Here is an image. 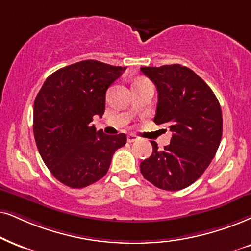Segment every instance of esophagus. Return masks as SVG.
<instances>
[{"mask_svg": "<svg viewBox=\"0 0 251 251\" xmlns=\"http://www.w3.org/2000/svg\"><path fill=\"white\" fill-rule=\"evenodd\" d=\"M136 140H139V136H136L135 134H128L127 135V141L128 142H134Z\"/></svg>", "mask_w": 251, "mask_h": 251, "instance_id": "1", "label": "esophagus"}]
</instances>
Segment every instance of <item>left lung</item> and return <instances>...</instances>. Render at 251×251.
<instances>
[{"label": "left lung", "mask_w": 251, "mask_h": 251, "mask_svg": "<svg viewBox=\"0 0 251 251\" xmlns=\"http://www.w3.org/2000/svg\"><path fill=\"white\" fill-rule=\"evenodd\" d=\"M157 89L154 122L173 132L170 145L140 163L142 176L158 189L188 188L210 166L223 136V113L212 89L195 72L180 65L141 67Z\"/></svg>", "instance_id": "left-lung-1"}]
</instances>
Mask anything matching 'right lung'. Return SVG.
Returning a JSON list of instances; mask_svg holds the SVG:
<instances>
[{"instance_id":"1","label":"right lung","mask_w":251,"mask_h":251,"mask_svg":"<svg viewBox=\"0 0 251 251\" xmlns=\"http://www.w3.org/2000/svg\"><path fill=\"white\" fill-rule=\"evenodd\" d=\"M125 71L85 60L46 78L33 105V134L44 163L73 189L90 185L109 170L113 154L126 144L124 133L104 134L91 125L105 111L107 88Z\"/></svg>"}]
</instances>
